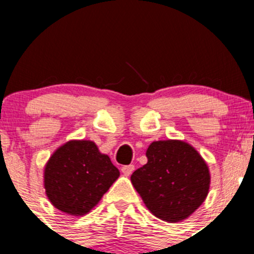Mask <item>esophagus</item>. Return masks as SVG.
I'll list each match as a JSON object with an SVG mask.
<instances>
[{
	"instance_id": "1",
	"label": "esophagus",
	"mask_w": 254,
	"mask_h": 254,
	"mask_svg": "<svg viewBox=\"0 0 254 254\" xmlns=\"http://www.w3.org/2000/svg\"><path fill=\"white\" fill-rule=\"evenodd\" d=\"M134 170H135L134 165H127V166H123L122 167V172L124 173L125 176H130L132 172H134Z\"/></svg>"
}]
</instances>
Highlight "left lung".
Masks as SVG:
<instances>
[{"instance_id":"obj_1","label":"left lung","mask_w":254,"mask_h":254,"mask_svg":"<svg viewBox=\"0 0 254 254\" xmlns=\"http://www.w3.org/2000/svg\"><path fill=\"white\" fill-rule=\"evenodd\" d=\"M147 163L131 175V183L146 207L158 219L178 222L205 200L210 172L200 153L181 140L153 141Z\"/></svg>"}]
</instances>
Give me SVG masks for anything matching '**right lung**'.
<instances>
[{"label":"right lung","mask_w":254,"mask_h":254,"mask_svg":"<svg viewBox=\"0 0 254 254\" xmlns=\"http://www.w3.org/2000/svg\"><path fill=\"white\" fill-rule=\"evenodd\" d=\"M120 176L111 158L89 140H71L51 155L44 168V188L56 209L86 215Z\"/></svg>","instance_id":"add662e5"}]
</instances>
